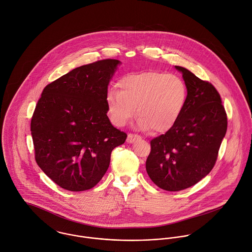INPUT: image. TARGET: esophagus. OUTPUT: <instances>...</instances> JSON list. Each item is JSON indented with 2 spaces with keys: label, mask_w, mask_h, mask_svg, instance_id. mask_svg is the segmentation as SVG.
<instances>
[{
  "label": "esophagus",
  "mask_w": 252,
  "mask_h": 252,
  "mask_svg": "<svg viewBox=\"0 0 252 252\" xmlns=\"http://www.w3.org/2000/svg\"><path fill=\"white\" fill-rule=\"evenodd\" d=\"M140 136L137 135V134H134V133H128L127 135V138H126V142L128 143H132L134 142L136 139H139Z\"/></svg>",
  "instance_id": "esophagus-1"
}]
</instances>
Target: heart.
Wrapping results in <instances>:
<instances>
[{
    "label": "heart",
    "instance_id": "1",
    "mask_svg": "<svg viewBox=\"0 0 252 252\" xmlns=\"http://www.w3.org/2000/svg\"><path fill=\"white\" fill-rule=\"evenodd\" d=\"M120 91L111 89L107 109L118 126L126 125L136 113L139 126L155 132H165L178 122L187 99V88L173 74L149 71L125 76L118 83Z\"/></svg>",
    "mask_w": 252,
    "mask_h": 252
}]
</instances>
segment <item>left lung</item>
<instances>
[{
  "label": "left lung",
  "mask_w": 252,
  "mask_h": 252,
  "mask_svg": "<svg viewBox=\"0 0 252 252\" xmlns=\"http://www.w3.org/2000/svg\"><path fill=\"white\" fill-rule=\"evenodd\" d=\"M187 99L176 125L150 142L146 170L160 189L176 192L197 184L213 168L227 131V114L219 93L186 68Z\"/></svg>",
  "instance_id": "8db88e82"
}]
</instances>
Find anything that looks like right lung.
Segmentation results:
<instances>
[{
	"label": "right lung",
	"instance_id": "obj_1",
	"mask_svg": "<svg viewBox=\"0 0 252 252\" xmlns=\"http://www.w3.org/2000/svg\"><path fill=\"white\" fill-rule=\"evenodd\" d=\"M120 64L103 59L73 69L43 91L31 120L35 159L59 187L80 192L106 173L126 133L107 116L108 84Z\"/></svg>",
	"mask_w": 252,
	"mask_h": 252
}]
</instances>
